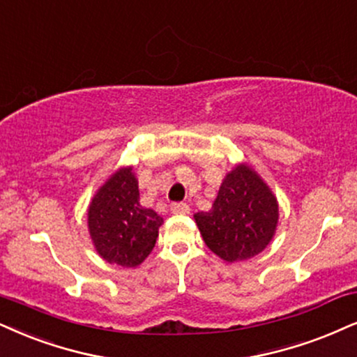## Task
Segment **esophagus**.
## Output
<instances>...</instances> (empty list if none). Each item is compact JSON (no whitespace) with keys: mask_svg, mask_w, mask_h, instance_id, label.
<instances>
[{"mask_svg":"<svg viewBox=\"0 0 357 357\" xmlns=\"http://www.w3.org/2000/svg\"><path fill=\"white\" fill-rule=\"evenodd\" d=\"M170 212L175 215H187L188 212H190V206H188L187 204H172Z\"/></svg>","mask_w":357,"mask_h":357,"instance_id":"obj_1","label":"esophagus"}]
</instances>
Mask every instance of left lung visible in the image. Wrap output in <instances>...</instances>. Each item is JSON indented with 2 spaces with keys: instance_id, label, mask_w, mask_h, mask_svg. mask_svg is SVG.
<instances>
[{
  "instance_id": "1",
  "label": "left lung",
  "mask_w": 357,
  "mask_h": 357,
  "mask_svg": "<svg viewBox=\"0 0 357 357\" xmlns=\"http://www.w3.org/2000/svg\"><path fill=\"white\" fill-rule=\"evenodd\" d=\"M204 241L228 263L261 253L275 235L278 204L248 165L235 167L223 180L210 212L195 213Z\"/></svg>"
}]
</instances>
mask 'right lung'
I'll return each mask as SVG.
<instances>
[{"label": "right lung", "mask_w": 357, "mask_h": 357, "mask_svg": "<svg viewBox=\"0 0 357 357\" xmlns=\"http://www.w3.org/2000/svg\"><path fill=\"white\" fill-rule=\"evenodd\" d=\"M134 172L121 169L112 175L89 205V233L96 250L107 263L134 268L155 246L164 218L140 205Z\"/></svg>", "instance_id": "1"}]
</instances>
